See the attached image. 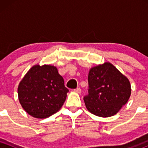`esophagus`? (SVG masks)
Masks as SVG:
<instances>
[{
  "mask_svg": "<svg viewBox=\"0 0 148 148\" xmlns=\"http://www.w3.org/2000/svg\"><path fill=\"white\" fill-rule=\"evenodd\" d=\"M74 92H77V93H78V94H80V93H81V92H82L81 89H80L79 87L77 88V89H74Z\"/></svg>",
  "mask_w": 148,
  "mask_h": 148,
  "instance_id": "1",
  "label": "esophagus"
}]
</instances>
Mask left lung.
<instances>
[{
	"instance_id": "obj_1",
	"label": "left lung",
	"mask_w": 148,
	"mask_h": 148,
	"mask_svg": "<svg viewBox=\"0 0 148 148\" xmlns=\"http://www.w3.org/2000/svg\"><path fill=\"white\" fill-rule=\"evenodd\" d=\"M88 82L89 95L84 97V101L88 111L98 117L116 114L131 95L128 78L110 62L92 67Z\"/></svg>"
}]
</instances>
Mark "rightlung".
Returning <instances> with one entry per match:
<instances>
[{"label": "right lung", "mask_w": 148, "mask_h": 148, "mask_svg": "<svg viewBox=\"0 0 148 148\" xmlns=\"http://www.w3.org/2000/svg\"><path fill=\"white\" fill-rule=\"evenodd\" d=\"M68 89L56 66L35 64L18 86L21 105L29 115L44 119L57 112L66 99Z\"/></svg>", "instance_id": "add662e5"}]
</instances>
